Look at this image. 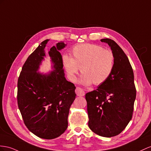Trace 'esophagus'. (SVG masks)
<instances>
[{"instance_id":"esophagus-1","label":"esophagus","mask_w":151,"mask_h":151,"mask_svg":"<svg viewBox=\"0 0 151 151\" xmlns=\"http://www.w3.org/2000/svg\"><path fill=\"white\" fill-rule=\"evenodd\" d=\"M76 93L78 96H83L85 95V91L80 87H76Z\"/></svg>"}]
</instances>
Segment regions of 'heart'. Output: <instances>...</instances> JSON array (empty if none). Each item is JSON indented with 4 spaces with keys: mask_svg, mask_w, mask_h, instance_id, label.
Masks as SVG:
<instances>
[{
    "mask_svg": "<svg viewBox=\"0 0 151 151\" xmlns=\"http://www.w3.org/2000/svg\"><path fill=\"white\" fill-rule=\"evenodd\" d=\"M73 57L63 55V64L70 80L74 82L80 68L82 73L79 82L84 86H96L109 78L114 68V55L110 50L101 46L86 43L75 46Z\"/></svg>",
    "mask_w": 151,
    "mask_h": 151,
    "instance_id": "b5f03b06",
    "label": "heart"
}]
</instances>
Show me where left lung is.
Returning a JSON list of instances; mask_svg holds the SVG:
<instances>
[{"mask_svg":"<svg viewBox=\"0 0 151 151\" xmlns=\"http://www.w3.org/2000/svg\"><path fill=\"white\" fill-rule=\"evenodd\" d=\"M101 41L110 47L114 68L105 82L86 94L88 125L99 136L111 137L121 133L132 118L136 88L132 67L122 48L110 39Z\"/></svg>","mask_w":151,"mask_h":151,"instance_id":"1","label":"left lung"}]
</instances>
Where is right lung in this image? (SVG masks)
<instances>
[{
    "mask_svg": "<svg viewBox=\"0 0 151 151\" xmlns=\"http://www.w3.org/2000/svg\"><path fill=\"white\" fill-rule=\"evenodd\" d=\"M42 41L30 54L18 80V105L25 126L37 137L53 139L64 133L70 106L76 98L75 86L65 77L60 50L66 44L57 42L48 55L52 71H39L46 55Z\"/></svg>",
    "mask_w": 151,
    "mask_h": 151,
    "instance_id": "1",
    "label": "right lung"
}]
</instances>
